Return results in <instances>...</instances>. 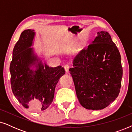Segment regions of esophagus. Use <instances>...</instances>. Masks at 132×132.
Segmentation results:
<instances>
[{
	"mask_svg": "<svg viewBox=\"0 0 132 132\" xmlns=\"http://www.w3.org/2000/svg\"><path fill=\"white\" fill-rule=\"evenodd\" d=\"M64 68H65V70L66 73H68V72L69 71L70 67H69V65H65Z\"/></svg>",
	"mask_w": 132,
	"mask_h": 132,
	"instance_id": "34e87169",
	"label": "esophagus"
}]
</instances>
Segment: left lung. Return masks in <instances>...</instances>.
<instances>
[{
  "label": "left lung",
  "mask_w": 132,
  "mask_h": 132,
  "mask_svg": "<svg viewBox=\"0 0 132 132\" xmlns=\"http://www.w3.org/2000/svg\"><path fill=\"white\" fill-rule=\"evenodd\" d=\"M91 43L76 56L69 71L81 105L100 110L118 96L122 68L120 52L108 32L99 31Z\"/></svg>",
  "instance_id": "obj_1"
}]
</instances>
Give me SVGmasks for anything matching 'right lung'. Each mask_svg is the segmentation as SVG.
Instances as JSON below:
<instances>
[{
    "mask_svg": "<svg viewBox=\"0 0 132 132\" xmlns=\"http://www.w3.org/2000/svg\"><path fill=\"white\" fill-rule=\"evenodd\" d=\"M35 30H24L12 52L10 64L12 93L26 108L44 111L53 102L55 89L65 71L62 66H48L35 53L34 46Z\"/></svg>",
    "mask_w": 132,
    "mask_h": 132,
    "instance_id": "obj_1",
    "label": "right lung"
}]
</instances>
